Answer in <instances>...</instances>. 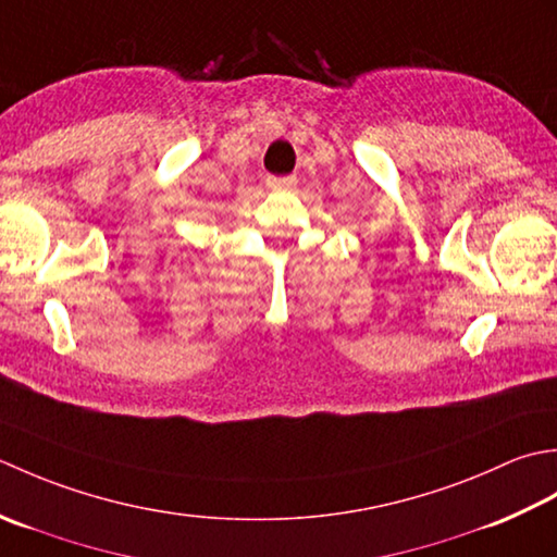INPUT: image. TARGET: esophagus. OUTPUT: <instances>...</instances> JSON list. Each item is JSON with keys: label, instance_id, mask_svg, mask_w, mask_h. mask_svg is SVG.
<instances>
[{"label": "esophagus", "instance_id": "obj_1", "mask_svg": "<svg viewBox=\"0 0 557 557\" xmlns=\"http://www.w3.org/2000/svg\"><path fill=\"white\" fill-rule=\"evenodd\" d=\"M267 185H269L271 189H288V187L295 185V177H293V175H288V177L269 175V177H267Z\"/></svg>", "mask_w": 557, "mask_h": 557}]
</instances>
